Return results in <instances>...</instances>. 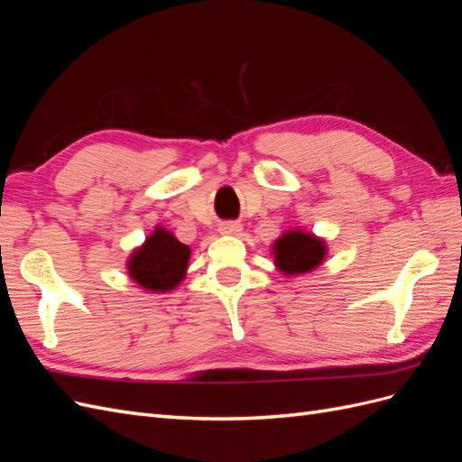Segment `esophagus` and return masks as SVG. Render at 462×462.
Instances as JSON below:
<instances>
[{
  "instance_id": "1",
  "label": "esophagus",
  "mask_w": 462,
  "mask_h": 462,
  "mask_svg": "<svg viewBox=\"0 0 462 462\" xmlns=\"http://www.w3.org/2000/svg\"><path fill=\"white\" fill-rule=\"evenodd\" d=\"M219 231L223 235H239L243 231V226L239 221H226V223H221Z\"/></svg>"
}]
</instances>
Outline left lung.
<instances>
[{
	"label": "left lung",
	"instance_id": "left-lung-1",
	"mask_svg": "<svg viewBox=\"0 0 462 462\" xmlns=\"http://www.w3.org/2000/svg\"><path fill=\"white\" fill-rule=\"evenodd\" d=\"M277 270L287 275L312 272L326 258V243L300 229L287 231L273 243Z\"/></svg>",
	"mask_w": 462,
	"mask_h": 462
}]
</instances>
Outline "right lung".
<instances>
[{
	"instance_id": "right-lung-1",
	"label": "right lung",
	"mask_w": 462,
	"mask_h": 462,
	"mask_svg": "<svg viewBox=\"0 0 462 462\" xmlns=\"http://www.w3.org/2000/svg\"><path fill=\"white\" fill-rule=\"evenodd\" d=\"M189 258L190 248L187 245L179 243L167 229L156 227L146 243L131 254L129 275L146 291H171L183 282Z\"/></svg>"
}]
</instances>
